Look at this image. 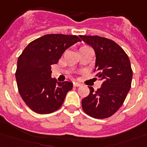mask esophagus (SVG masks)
<instances>
[{"instance_id":"esophagus-1","label":"esophagus","mask_w":147,"mask_h":147,"mask_svg":"<svg viewBox=\"0 0 147 147\" xmlns=\"http://www.w3.org/2000/svg\"><path fill=\"white\" fill-rule=\"evenodd\" d=\"M81 83H79L78 81H74V86L75 87H78V86H81Z\"/></svg>"}]
</instances>
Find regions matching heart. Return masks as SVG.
<instances>
[{"label":"heart","mask_w":147,"mask_h":147,"mask_svg":"<svg viewBox=\"0 0 147 147\" xmlns=\"http://www.w3.org/2000/svg\"><path fill=\"white\" fill-rule=\"evenodd\" d=\"M84 48H88V47H87V46H82V47H81V49H84Z\"/></svg>","instance_id":"obj_1"}]
</instances>
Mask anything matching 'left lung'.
Returning a JSON list of instances; mask_svg holds the SVG:
<instances>
[{"mask_svg":"<svg viewBox=\"0 0 147 147\" xmlns=\"http://www.w3.org/2000/svg\"><path fill=\"white\" fill-rule=\"evenodd\" d=\"M81 39L96 53L97 78L102 81L101 88L90 93L81 101L84 112L94 118L112 116L119 110L131 88L132 70L129 58L113 40L98 36H83Z\"/></svg>","mask_w":147,"mask_h":147,"instance_id":"8db88e82","label":"left lung"}]
</instances>
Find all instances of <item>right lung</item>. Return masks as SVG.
Returning a JSON list of instances; mask_svg holds the SVG:
<instances>
[{"label":"right lung","mask_w":147,"mask_h":147,"mask_svg":"<svg viewBox=\"0 0 147 147\" xmlns=\"http://www.w3.org/2000/svg\"><path fill=\"white\" fill-rule=\"evenodd\" d=\"M79 41L75 35L47 34L30 43L20 55L16 73L17 86L23 101L33 111L51 113L63 105L73 83L51 78V66Z\"/></svg>","instance_id":"obj_1"}]
</instances>
